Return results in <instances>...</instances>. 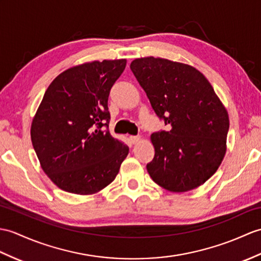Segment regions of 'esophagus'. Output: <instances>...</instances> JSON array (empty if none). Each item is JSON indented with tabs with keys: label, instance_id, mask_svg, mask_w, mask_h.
<instances>
[{
	"label": "esophagus",
	"instance_id": "esophagus-1",
	"mask_svg": "<svg viewBox=\"0 0 261 261\" xmlns=\"http://www.w3.org/2000/svg\"><path fill=\"white\" fill-rule=\"evenodd\" d=\"M130 140L133 144H137L141 141V137L140 136H132V137H130Z\"/></svg>",
	"mask_w": 261,
	"mask_h": 261
}]
</instances>
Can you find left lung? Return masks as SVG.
<instances>
[{"mask_svg":"<svg viewBox=\"0 0 261 261\" xmlns=\"http://www.w3.org/2000/svg\"><path fill=\"white\" fill-rule=\"evenodd\" d=\"M130 69L169 131L151 135L154 158L147 165L156 185L186 192L203 185L226 154L229 116L196 68L162 58L133 60Z\"/></svg>","mask_w":261,"mask_h":261,"instance_id":"8db88e82","label":"left lung"}]
</instances>
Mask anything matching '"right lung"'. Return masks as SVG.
<instances>
[{
	"label": "right lung",
	"instance_id": "right-lung-1",
	"mask_svg": "<svg viewBox=\"0 0 261 261\" xmlns=\"http://www.w3.org/2000/svg\"><path fill=\"white\" fill-rule=\"evenodd\" d=\"M126 60L73 66L46 89L31 124L40 165L54 185L75 195H93L116 179L129 147L109 131V93Z\"/></svg>",
	"mask_w": 261,
	"mask_h": 261
}]
</instances>
